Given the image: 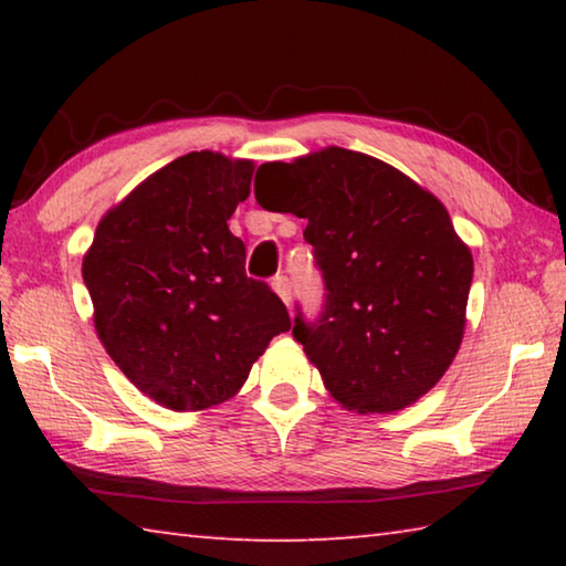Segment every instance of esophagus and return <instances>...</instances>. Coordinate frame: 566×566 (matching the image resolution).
Masks as SVG:
<instances>
[{
	"mask_svg": "<svg viewBox=\"0 0 566 566\" xmlns=\"http://www.w3.org/2000/svg\"><path fill=\"white\" fill-rule=\"evenodd\" d=\"M272 290L282 296V302L286 306H290V302H292V284H290V280H286V276L276 274L274 280H272Z\"/></svg>",
	"mask_w": 566,
	"mask_h": 566,
	"instance_id": "obj_1",
	"label": "esophagus"
}]
</instances>
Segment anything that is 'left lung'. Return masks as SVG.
Returning <instances> with one entry per match:
<instances>
[{"mask_svg": "<svg viewBox=\"0 0 566 566\" xmlns=\"http://www.w3.org/2000/svg\"><path fill=\"white\" fill-rule=\"evenodd\" d=\"M262 207L306 219L324 276V310L294 317V339L324 387L359 415H389L424 397L464 337L474 262L444 205L387 161L327 147L266 161Z\"/></svg>", "mask_w": 566, "mask_h": 566, "instance_id": "obj_1", "label": "left lung"}]
</instances>
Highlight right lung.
Wrapping results in <instances>:
<instances>
[{
  "label": "right lung",
  "mask_w": 566,
  "mask_h": 566,
  "mask_svg": "<svg viewBox=\"0 0 566 566\" xmlns=\"http://www.w3.org/2000/svg\"><path fill=\"white\" fill-rule=\"evenodd\" d=\"M254 161L189 151L112 207L82 276L94 329L142 395L175 411L234 397L266 344L292 322L249 280L227 219L249 197Z\"/></svg>",
  "instance_id": "1"
}]
</instances>
